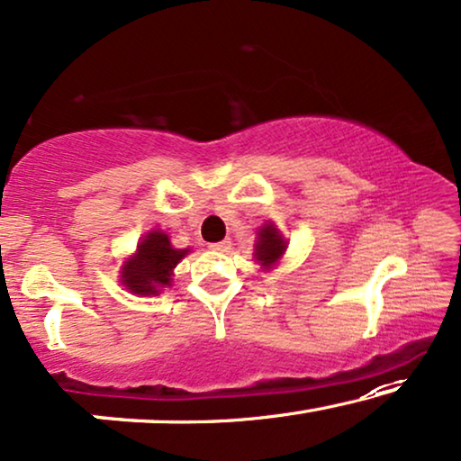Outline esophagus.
Returning a JSON list of instances; mask_svg holds the SVG:
<instances>
[{"label": "esophagus", "mask_w": 461, "mask_h": 461, "mask_svg": "<svg viewBox=\"0 0 461 461\" xmlns=\"http://www.w3.org/2000/svg\"><path fill=\"white\" fill-rule=\"evenodd\" d=\"M230 248H232L230 239H224V241H218V243H212L210 245V249L220 251V254H226V251H230Z\"/></svg>", "instance_id": "34e87169"}]
</instances>
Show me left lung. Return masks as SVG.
<instances>
[{
  "instance_id": "1",
  "label": "left lung",
  "mask_w": 461,
  "mask_h": 461,
  "mask_svg": "<svg viewBox=\"0 0 461 461\" xmlns=\"http://www.w3.org/2000/svg\"><path fill=\"white\" fill-rule=\"evenodd\" d=\"M254 248H256L254 249L256 262L267 270H270L276 262L281 260L283 254H285L287 241L273 222H267L262 229H258V241Z\"/></svg>"
}]
</instances>
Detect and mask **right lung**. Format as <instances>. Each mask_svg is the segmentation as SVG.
<instances>
[{
    "instance_id": "add662e5",
    "label": "right lung",
    "mask_w": 461,
    "mask_h": 461,
    "mask_svg": "<svg viewBox=\"0 0 461 461\" xmlns=\"http://www.w3.org/2000/svg\"><path fill=\"white\" fill-rule=\"evenodd\" d=\"M188 249H176L166 232L155 229L138 243L136 254L122 267V283L136 295H157L161 287L172 285L176 264Z\"/></svg>"
}]
</instances>
